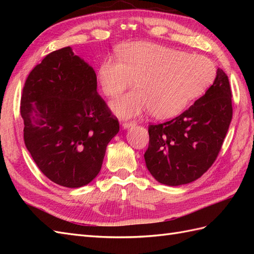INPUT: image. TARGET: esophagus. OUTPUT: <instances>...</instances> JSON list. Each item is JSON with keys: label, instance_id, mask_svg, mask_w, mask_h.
<instances>
[{"label": "esophagus", "instance_id": "1", "mask_svg": "<svg viewBox=\"0 0 254 254\" xmlns=\"http://www.w3.org/2000/svg\"><path fill=\"white\" fill-rule=\"evenodd\" d=\"M135 126H136L135 121H126V122L122 123L123 128H128V127H135Z\"/></svg>", "mask_w": 254, "mask_h": 254}]
</instances>
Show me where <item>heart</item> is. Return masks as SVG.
Returning <instances> with one entry per match:
<instances>
[{"mask_svg":"<svg viewBox=\"0 0 254 254\" xmlns=\"http://www.w3.org/2000/svg\"><path fill=\"white\" fill-rule=\"evenodd\" d=\"M216 68L202 55H190L153 42L135 41L120 47L119 59L108 57L100 63L97 78L106 96L115 98L133 84L137 88L111 102L122 118L150 110L166 119L179 115L213 83Z\"/></svg>","mask_w":254,"mask_h":254,"instance_id":"1","label":"heart"}]
</instances>
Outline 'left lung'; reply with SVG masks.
<instances>
[{
	"mask_svg": "<svg viewBox=\"0 0 254 254\" xmlns=\"http://www.w3.org/2000/svg\"><path fill=\"white\" fill-rule=\"evenodd\" d=\"M233 118L228 76L217 68L213 85L180 116L148 127V171L166 186L198 179L216 160Z\"/></svg>",
	"mask_w": 254,
	"mask_h": 254,
	"instance_id": "obj_1",
	"label": "left lung"
}]
</instances>
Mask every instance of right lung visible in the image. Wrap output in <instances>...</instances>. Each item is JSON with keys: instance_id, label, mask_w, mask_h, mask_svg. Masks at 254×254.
Here are the masks:
<instances>
[{"instance_id": "right-lung-1", "label": "right lung", "mask_w": 254, "mask_h": 254, "mask_svg": "<svg viewBox=\"0 0 254 254\" xmlns=\"http://www.w3.org/2000/svg\"><path fill=\"white\" fill-rule=\"evenodd\" d=\"M24 141L38 168L59 186L79 188L101 169L118 119L97 93V76L71 47L29 73L20 100Z\"/></svg>"}]
</instances>
